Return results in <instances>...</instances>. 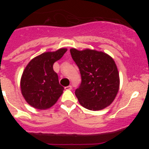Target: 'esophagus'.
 <instances>
[{"label": "esophagus", "mask_w": 149, "mask_h": 149, "mask_svg": "<svg viewBox=\"0 0 149 149\" xmlns=\"http://www.w3.org/2000/svg\"><path fill=\"white\" fill-rule=\"evenodd\" d=\"M65 88L66 90H71L72 89V86H70V85L68 86L65 87Z\"/></svg>", "instance_id": "1"}]
</instances>
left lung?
Listing matches in <instances>:
<instances>
[{"label": "left lung", "instance_id": "8db88e82", "mask_svg": "<svg viewBox=\"0 0 149 149\" xmlns=\"http://www.w3.org/2000/svg\"><path fill=\"white\" fill-rule=\"evenodd\" d=\"M70 52L81 76V83L75 91L80 104L93 111L111 104L120 86L119 73L112 57L90 49L72 48Z\"/></svg>", "mask_w": 149, "mask_h": 149}]
</instances>
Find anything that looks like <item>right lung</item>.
I'll return each instance as SVG.
<instances>
[{"label": "right lung", "mask_w": 149, "mask_h": 149, "mask_svg": "<svg viewBox=\"0 0 149 149\" xmlns=\"http://www.w3.org/2000/svg\"><path fill=\"white\" fill-rule=\"evenodd\" d=\"M66 48L46 52L33 58L26 66L21 79V90L29 104L37 109L50 108L57 102L64 88L59 84L53 64L61 59Z\"/></svg>", "instance_id": "add662e5"}]
</instances>
